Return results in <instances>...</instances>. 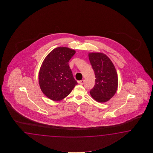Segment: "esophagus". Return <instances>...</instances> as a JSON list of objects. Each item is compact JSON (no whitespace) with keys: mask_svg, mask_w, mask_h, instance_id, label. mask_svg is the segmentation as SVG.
Wrapping results in <instances>:
<instances>
[{"mask_svg":"<svg viewBox=\"0 0 153 153\" xmlns=\"http://www.w3.org/2000/svg\"><path fill=\"white\" fill-rule=\"evenodd\" d=\"M78 83L80 84L83 85L84 84V80H81L80 81H78Z\"/></svg>","mask_w":153,"mask_h":153,"instance_id":"34e87169","label":"esophagus"}]
</instances>
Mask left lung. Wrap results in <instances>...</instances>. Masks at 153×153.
I'll use <instances>...</instances> for the list:
<instances>
[{"label": "left lung", "instance_id": "1", "mask_svg": "<svg viewBox=\"0 0 153 153\" xmlns=\"http://www.w3.org/2000/svg\"><path fill=\"white\" fill-rule=\"evenodd\" d=\"M88 57L96 78L90 94L98 102H105L117 90L118 78L116 69L111 59L102 53H90Z\"/></svg>", "mask_w": 153, "mask_h": 153}]
</instances>
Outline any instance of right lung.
I'll list each match as a JSON object with an SVG mask.
<instances>
[{"label":"right lung","instance_id":"right-lung-1","mask_svg":"<svg viewBox=\"0 0 153 153\" xmlns=\"http://www.w3.org/2000/svg\"><path fill=\"white\" fill-rule=\"evenodd\" d=\"M75 53L68 48L59 47L42 62L39 73L40 87L43 94L53 101L62 100L78 84L68 64Z\"/></svg>","mask_w":153,"mask_h":153}]
</instances>
